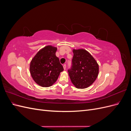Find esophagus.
<instances>
[{
  "label": "esophagus",
  "instance_id": "34e87169",
  "mask_svg": "<svg viewBox=\"0 0 131 131\" xmlns=\"http://www.w3.org/2000/svg\"><path fill=\"white\" fill-rule=\"evenodd\" d=\"M63 68H64V70L66 69V64H64V65H63Z\"/></svg>",
  "mask_w": 131,
  "mask_h": 131
}]
</instances>
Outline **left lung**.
<instances>
[{"label":"left lung","instance_id":"1","mask_svg":"<svg viewBox=\"0 0 131 131\" xmlns=\"http://www.w3.org/2000/svg\"><path fill=\"white\" fill-rule=\"evenodd\" d=\"M72 68L68 70L73 84L77 89H86L96 80L99 66L88 51L73 49Z\"/></svg>","mask_w":131,"mask_h":131}]
</instances>
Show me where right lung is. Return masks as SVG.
Instances as JSON below:
<instances>
[{"label": "right lung", "mask_w": 131, "mask_h": 131, "mask_svg": "<svg viewBox=\"0 0 131 131\" xmlns=\"http://www.w3.org/2000/svg\"><path fill=\"white\" fill-rule=\"evenodd\" d=\"M57 47L48 45L43 47L31 59L30 73L34 81L43 88L56 82L63 67L56 56Z\"/></svg>", "instance_id": "obj_1"}]
</instances>
